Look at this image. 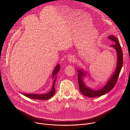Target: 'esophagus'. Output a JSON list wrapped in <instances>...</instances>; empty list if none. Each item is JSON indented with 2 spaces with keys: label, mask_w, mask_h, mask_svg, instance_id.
Segmentation results:
<instances>
[{
  "label": "esophagus",
  "mask_w": 130,
  "mask_h": 130,
  "mask_svg": "<svg viewBox=\"0 0 130 130\" xmlns=\"http://www.w3.org/2000/svg\"><path fill=\"white\" fill-rule=\"evenodd\" d=\"M68 61L69 63H73L76 62V59L73 56H70L68 58Z\"/></svg>",
  "instance_id": "obj_1"
}]
</instances>
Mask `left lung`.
<instances>
[{
	"mask_svg": "<svg viewBox=\"0 0 130 130\" xmlns=\"http://www.w3.org/2000/svg\"><path fill=\"white\" fill-rule=\"evenodd\" d=\"M108 39L112 41L114 44L110 45L111 47H113L116 50L117 53V66L115 69V71L113 73L112 76L110 78L109 80L106 83V85L100 90H95L92 89L85 85L83 82V78L85 76V72L83 70H78V84L79 86V89L81 92L85 96L87 97H97L102 96L110 90H112L115 86L117 79L118 78L121 69L123 64V53L119 42L118 39L114 35H110L108 37Z\"/></svg>",
	"mask_w": 130,
	"mask_h": 130,
	"instance_id": "left-lung-1",
	"label": "left lung"
}]
</instances>
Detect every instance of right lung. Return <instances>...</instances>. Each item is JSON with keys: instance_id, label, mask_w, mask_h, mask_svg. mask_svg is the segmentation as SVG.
Returning <instances> with one entry per match:
<instances>
[{"instance_id": "add662e5", "label": "right lung", "mask_w": 130, "mask_h": 130, "mask_svg": "<svg viewBox=\"0 0 130 130\" xmlns=\"http://www.w3.org/2000/svg\"><path fill=\"white\" fill-rule=\"evenodd\" d=\"M60 69V64H58L54 68L52 74V78H54V80L53 81V83L52 85V87L51 88V90L48 92V93L44 94H23L24 96H25L27 97H28L31 99H38L41 100H48L49 98H51L53 95L54 94L55 90L54 88V84L57 79V73L59 72V70ZM21 94H23L22 92H21Z\"/></svg>"}]
</instances>
